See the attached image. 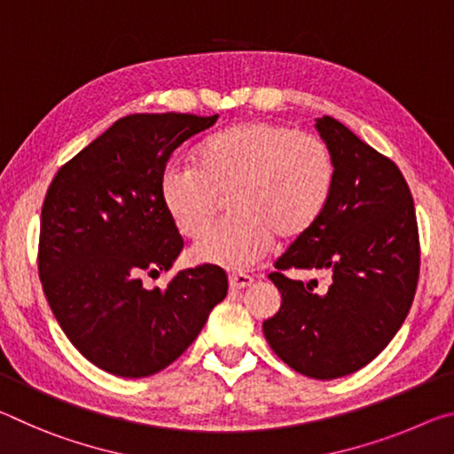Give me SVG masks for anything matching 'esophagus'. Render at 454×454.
I'll use <instances>...</instances> for the list:
<instances>
[{"mask_svg":"<svg viewBox=\"0 0 454 454\" xmlns=\"http://www.w3.org/2000/svg\"><path fill=\"white\" fill-rule=\"evenodd\" d=\"M254 284V278L247 276V273H231L229 276V286L231 289H243V287H249Z\"/></svg>","mask_w":454,"mask_h":454,"instance_id":"34e87169","label":"esophagus"}]
</instances>
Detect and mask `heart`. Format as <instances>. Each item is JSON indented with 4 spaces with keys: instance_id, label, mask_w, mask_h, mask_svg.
Returning a JSON list of instances; mask_svg holds the SVG:
<instances>
[{
    "instance_id": "b5f03b06",
    "label": "heart",
    "mask_w": 454,
    "mask_h": 454,
    "mask_svg": "<svg viewBox=\"0 0 454 454\" xmlns=\"http://www.w3.org/2000/svg\"><path fill=\"white\" fill-rule=\"evenodd\" d=\"M333 187V160L322 140L284 124L247 121L205 140L195 162H170L160 199L178 233L203 235L223 199L233 217L191 249L197 263L243 270L276 241H294L322 219Z\"/></svg>"
}]
</instances>
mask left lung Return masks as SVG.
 I'll return each mask as SVG.
<instances>
[{
    "label": "left lung",
    "instance_id": "8db88e82",
    "mask_svg": "<svg viewBox=\"0 0 454 454\" xmlns=\"http://www.w3.org/2000/svg\"><path fill=\"white\" fill-rule=\"evenodd\" d=\"M316 129L333 160L330 203L316 227L292 243L270 279L281 308L265 340L289 368L332 380L366 366L396 336L420 271L414 200L400 168L336 118ZM319 270L329 284L303 285L286 270Z\"/></svg>",
    "mask_w": 454,
    "mask_h": 454
}]
</instances>
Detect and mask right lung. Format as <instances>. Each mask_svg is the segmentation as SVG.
Returning <instances> with one entry per match:
<instances>
[{"label":"right lung","mask_w":454,"mask_h":454,"mask_svg":"<svg viewBox=\"0 0 454 454\" xmlns=\"http://www.w3.org/2000/svg\"><path fill=\"white\" fill-rule=\"evenodd\" d=\"M217 118H118L51 178L38 247L43 294L76 350L110 374L167 368L225 300L227 273L217 265L178 271L165 289L143 284L168 271L184 245L162 205V170Z\"/></svg>","instance_id":"add662e5"}]
</instances>
